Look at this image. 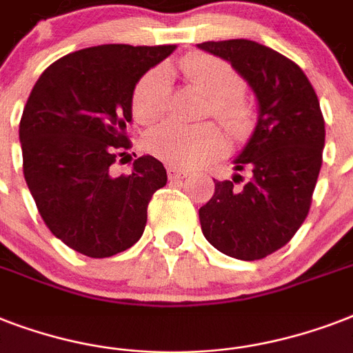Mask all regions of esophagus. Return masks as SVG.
Segmentation results:
<instances>
[{
  "mask_svg": "<svg viewBox=\"0 0 353 353\" xmlns=\"http://www.w3.org/2000/svg\"><path fill=\"white\" fill-rule=\"evenodd\" d=\"M166 174H168V179H170V181H177V179H183V177L187 176V172L181 170V168H176V166H168V168H166Z\"/></svg>",
  "mask_w": 353,
  "mask_h": 353,
  "instance_id": "1",
  "label": "esophagus"
}]
</instances>
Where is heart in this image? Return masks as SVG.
I'll use <instances>...</instances> for the list:
<instances>
[{
	"mask_svg": "<svg viewBox=\"0 0 353 353\" xmlns=\"http://www.w3.org/2000/svg\"><path fill=\"white\" fill-rule=\"evenodd\" d=\"M185 79L210 99L207 117H214L234 141H243L254 128V106L243 93L245 80L238 69L210 52H194L181 58ZM172 73L166 65L148 69L132 91V115L139 124L150 126L170 110ZM148 154L170 166L194 168L218 159L227 152V139L214 124L187 128L166 122L144 137Z\"/></svg>",
	"mask_w": 353,
	"mask_h": 353,
	"instance_id": "obj_1",
	"label": "heart"
}]
</instances>
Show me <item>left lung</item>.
Listing matches in <instances>:
<instances>
[{
  "label": "left lung",
  "mask_w": 353,
  "mask_h": 353,
  "mask_svg": "<svg viewBox=\"0 0 353 353\" xmlns=\"http://www.w3.org/2000/svg\"><path fill=\"white\" fill-rule=\"evenodd\" d=\"M199 49L231 62L256 93L260 115L234 168L243 176L214 181L199 209L205 238L227 256L260 260L288 243L312 207L323 166L324 117L299 65L251 40L203 41Z\"/></svg>",
  "instance_id": "left-lung-1"
}]
</instances>
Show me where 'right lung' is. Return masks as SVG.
Returning <instances> with one entry per match:
<instances>
[{
  "instance_id": "right-lung-1",
  "label": "right lung",
  "mask_w": 353,
  "mask_h": 353,
  "mask_svg": "<svg viewBox=\"0 0 353 353\" xmlns=\"http://www.w3.org/2000/svg\"><path fill=\"white\" fill-rule=\"evenodd\" d=\"M176 46H108L69 52L41 73L19 121L23 176L41 220L80 254L108 258L139 241L148 203L166 185L144 155L113 176L128 148L133 85Z\"/></svg>"
}]
</instances>
